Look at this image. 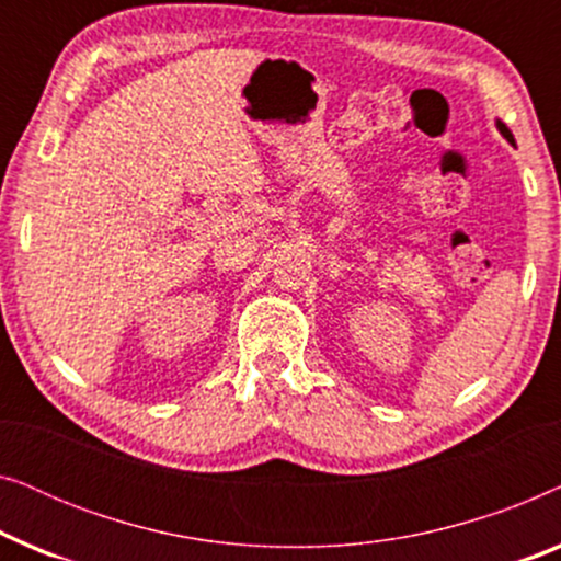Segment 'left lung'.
I'll use <instances>...</instances> for the list:
<instances>
[{
  "label": "left lung",
  "mask_w": 561,
  "mask_h": 561,
  "mask_svg": "<svg viewBox=\"0 0 561 561\" xmlns=\"http://www.w3.org/2000/svg\"><path fill=\"white\" fill-rule=\"evenodd\" d=\"M497 129H501V133H503V137H505V140H508V142H513V135H511V129H508V127H505V125H503V122H497Z\"/></svg>",
  "instance_id": "left-lung-1"
}]
</instances>
